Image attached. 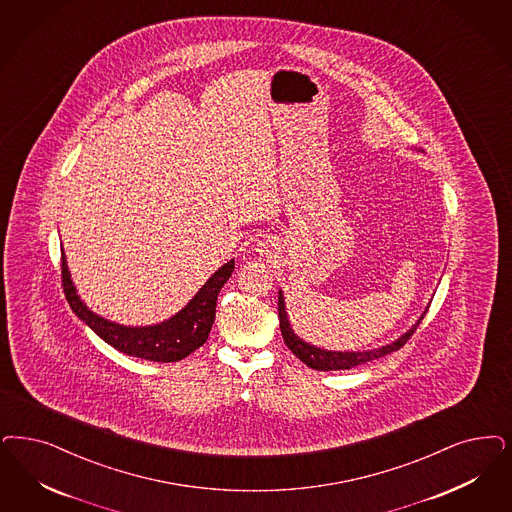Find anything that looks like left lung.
I'll list each match as a JSON object with an SVG mask.
<instances>
[{"label":"left lung","mask_w":512,"mask_h":512,"mask_svg":"<svg viewBox=\"0 0 512 512\" xmlns=\"http://www.w3.org/2000/svg\"><path fill=\"white\" fill-rule=\"evenodd\" d=\"M429 308V304H427ZM427 308L423 310L422 316L418 318V321L399 336L397 340L389 342L386 346H380V348H372V350H363V352H335V350H325V348H319L314 346L306 340H302L291 327V321L287 316V308H285V299H283V291H278V318H280V329H282L283 342L287 344V348L291 352L295 353L299 357L300 361L304 365H308L310 369H316V371H348L353 369L357 365H363V363H369L374 361L378 357H384L391 352H397L401 346H405L406 340L410 336L414 335L416 327L420 325Z\"/></svg>","instance_id":"8db88e82"}]
</instances>
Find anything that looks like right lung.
Returning a JSON list of instances; mask_svg holds the SVG:
<instances>
[{
	"mask_svg": "<svg viewBox=\"0 0 512 512\" xmlns=\"http://www.w3.org/2000/svg\"><path fill=\"white\" fill-rule=\"evenodd\" d=\"M234 270V259L215 270L193 299L189 300L172 318L155 325H121L92 312L77 295V287L71 280L66 253L62 249V283L71 310L85 325L106 340L115 350L157 363H172L198 350L212 331L215 321V304L221 287L227 283Z\"/></svg>",
	"mask_w": 512,
	"mask_h": 512,
	"instance_id": "add662e5",
	"label": "right lung"
}]
</instances>
